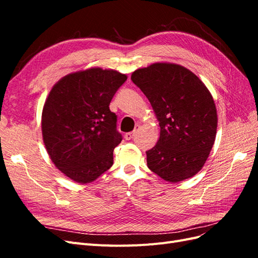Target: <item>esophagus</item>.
I'll use <instances>...</instances> for the list:
<instances>
[{
    "instance_id": "obj_1",
    "label": "esophagus",
    "mask_w": 258,
    "mask_h": 258,
    "mask_svg": "<svg viewBox=\"0 0 258 258\" xmlns=\"http://www.w3.org/2000/svg\"><path fill=\"white\" fill-rule=\"evenodd\" d=\"M139 129H140V126H139V124H137V126H136V128H135V130H134V131H132V132H128V134L124 135V139H126V140H131V139H134V137L136 136V134H137V132L139 131Z\"/></svg>"
}]
</instances>
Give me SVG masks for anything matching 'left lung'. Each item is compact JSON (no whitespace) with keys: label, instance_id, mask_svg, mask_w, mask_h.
I'll use <instances>...</instances> for the list:
<instances>
[{"label":"left lung","instance_id":"1","mask_svg":"<svg viewBox=\"0 0 258 258\" xmlns=\"http://www.w3.org/2000/svg\"><path fill=\"white\" fill-rule=\"evenodd\" d=\"M131 81L151 102L160 126L157 144L146 152L147 167L171 183L198 173L212 150L217 128L215 103L206 85L174 63L138 69Z\"/></svg>","mask_w":258,"mask_h":258}]
</instances>
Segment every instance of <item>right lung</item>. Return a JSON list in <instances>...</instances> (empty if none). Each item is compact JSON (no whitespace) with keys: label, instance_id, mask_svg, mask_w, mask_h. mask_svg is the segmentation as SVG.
Here are the masks:
<instances>
[{"label":"right lung","instance_id":"add662e5","mask_svg":"<svg viewBox=\"0 0 258 258\" xmlns=\"http://www.w3.org/2000/svg\"><path fill=\"white\" fill-rule=\"evenodd\" d=\"M127 76L92 68L71 73L53 86L42 113V134L53 165L77 183H90L113 165L122 137L111 101Z\"/></svg>","mask_w":258,"mask_h":258}]
</instances>
